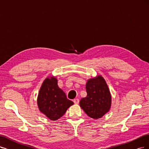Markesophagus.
<instances>
[{"mask_svg": "<svg viewBox=\"0 0 149 149\" xmlns=\"http://www.w3.org/2000/svg\"><path fill=\"white\" fill-rule=\"evenodd\" d=\"M74 102L75 104H78L79 103V99H74Z\"/></svg>", "mask_w": 149, "mask_h": 149, "instance_id": "34e87169", "label": "esophagus"}]
</instances>
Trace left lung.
Returning a JSON list of instances; mask_svg holds the SVG:
<instances>
[{"mask_svg":"<svg viewBox=\"0 0 149 149\" xmlns=\"http://www.w3.org/2000/svg\"><path fill=\"white\" fill-rule=\"evenodd\" d=\"M87 96L80 101V106L88 116L98 119L111 107L112 97L106 81L101 75L90 79L86 84Z\"/></svg>","mask_w":149,"mask_h":149,"instance_id":"left-lung-1","label":"left lung"}]
</instances>
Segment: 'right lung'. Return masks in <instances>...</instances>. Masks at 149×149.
<instances>
[{"mask_svg": "<svg viewBox=\"0 0 149 149\" xmlns=\"http://www.w3.org/2000/svg\"><path fill=\"white\" fill-rule=\"evenodd\" d=\"M73 104L74 102L68 100L65 93L59 88L55 77H48L44 80L38 92L37 106L47 117L56 121Z\"/></svg>", "mask_w": 149, "mask_h": 149, "instance_id": "right-lung-1", "label": "right lung"}]
</instances>
